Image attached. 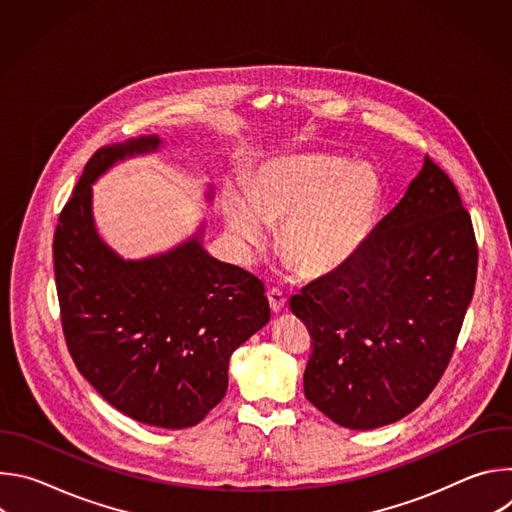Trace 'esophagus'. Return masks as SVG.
<instances>
[{
	"mask_svg": "<svg viewBox=\"0 0 512 512\" xmlns=\"http://www.w3.org/2000/svg\"><path fill=\"white\" fill-rule=\"evenodd\" d=\"M267 300H269V306H271L273 314H279L285 308V304H287V298L283 296V291L277 289V287H271L267 291Z\"/></svg>",
	"mask_w": 512,
	"mask_h": 512,
	"instance_id": "obj_1",
	"label": "esophagus"
}]
</instances>
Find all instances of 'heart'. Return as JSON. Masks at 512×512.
<instances>
[{
    "label": "heart",
    "instance_id": "obj_1",
    "mask_svg": "<svg viewBox=\"0 0 512 512\" xmlns=\"http://www.w3.org/2000/svg\"><path fill=\"white\" fill-rule=\"evenodd\" d=\"M385 184L369 164L326 154L267 162L251 180V196L231 190V231L261 247L268 223H283L279 249L300 273L318 277L352 263L375 237L385 210Z\"/></svg>",
    "mask_w": 512,
    "mask_h": 512
}]
</instances>
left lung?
Masks as SVG:
<instances>
[{"mask_svg":"<svg viewBox=\"0 0 512 512\" xmlns=\"http://www.w3.org/2000/svg\"><path fill=\"white\" fill-rule=\"evenodd\" d=\"M476 269L472 218L450 176L425 156L364 251L289 300L312 336L306 399L348 429L417 409L448 369Z\"/></svg>","mask_w":512,"mask_h":512,"instance_id":"left-lung-1","label":"left lung"}]
</instances>
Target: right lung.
Returning a JSON list of instances; mask_svg holds the SVG:
<instances>
[{
    "mask_svg": "<svg viewBox=\"0 0 512 512\" xmlns=\"http://www.w3.org/2000/svg\"><path fill=\"white\" fill-rule=\"evenodd\" d=\"M160 143L141 135L93 154L58 218L54 277L79 373L127 417L184 429L223 401L231 354L271 310L259 277L206 253L204 227L139 261H125L99 237L91 184L115 162L156 152Z\"/></svg>",
    "mask_w": 512,
    "mask_h": 512,
    "instance_id": "right-lung-1",
    "label": "right lung"
}]
</instances>
